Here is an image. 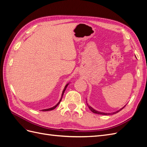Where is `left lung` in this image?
Masks as SVG:
<instances>
[{
  "label": "left lung",
  "mask_w": 147,
  "mask_h": 147,
  "mask_svg": "<svg viewBox=\"0 0 147 147\" xmlns=\"http://www.w3.org/2000/svg\"><path fill=\"white\" fill-rule=\"evenodd\" d=\"M86 104H87V105H88V107H89V109H90V110L92 112H93L94 113H96V114H100V115H113V114H115V113H117L118 112H119V111H121L124 107L125 106H124L123 108H121V109H119V110H118V111H117V112H112V113H104V112H98V111H97V110H94V109H93L92 107H91L90 106V105H89L88 104V103H87V100H86Z\"/></svg>",
  "instance_id": "8db88e82"
}]
</instances>
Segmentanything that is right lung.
<instances>
[{"mask_svg": "<svg viewBox=\"0 0 147 147\" xmlns=\"http://www.w3.org/2000/svg\"><path fill=\"white\" fill-rule=\"evenodd\" d=\"M69 83H67L66 84V85L65 86V87H64V90H63V93H62V96H61V99H60V100H59V102H58V103H57L56 105H55L54 107H51V108H50V109H43V110H42V111H43V112H45V111H50V110H54L56 107L59 104H60V102H61V100H62V98H63V94H64V92H65V90H66V88H67V86L69 85Z\"/></svg>", "mask_w": 147, "mask_h": 147, "instance_id": "right-lung-1", "label": "right lung"}]
</instances>
